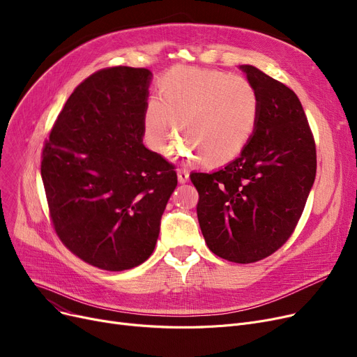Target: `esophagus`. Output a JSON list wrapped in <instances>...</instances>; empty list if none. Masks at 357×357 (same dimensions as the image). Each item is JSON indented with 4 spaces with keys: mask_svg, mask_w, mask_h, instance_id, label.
Here are the masks:
<instances>
[{
    "mask_svg": "<svg viewBox=\"0 0 357 357\" xmlns=\"http://www.w3.org/2000/svg\"><path fill=\"white\" fill-rule=\"evenodd\" d=\"M176 175H178L179 183H186L190 181V174H188V171H185V169H178Z\"/></svg>",
    "mask_w": 357,
    "mask_h": 357,
    "instance_id": "1",
    "label": "esophagus"
}]
</instances>
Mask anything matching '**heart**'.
Returning <instances> with one entry per match:
<instances>
[{
  "instance_id": "obj_1",
  "label": "heart",
  "mask_w": 357,
  "mask_h": 357,
  "mask_svg": "<svg viewBox=\"0 0 357 357\" xmlns=\"http://www.w3.org/2000/svg\"><path fill=\"white\" fill-rule=\"evenodd\" d=\"M159 96H150L143 111L144 137L150 147L166 152L172 121L181 136L174 147L195 150L199 163L218 167L234 160L250 142L259 97L243 77L214 69L174 68L158 82Z\"/></svg>"
}]
</instances>
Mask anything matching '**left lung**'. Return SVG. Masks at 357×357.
Instances as JSON below:
<instances>
[{"label":"left lung","mask_w":357,"mask_h":357,"mask_svg":"<svg viewBox=\"0 0 357 357\" xmlns=\"http://www.w3.org/2000/svg\"><path fill=\"white\" fill-rule=\"evenodd\" d=\"M259 97L255 133L233 162L194 172L197 215L217 256L252 264L276 252L294 233L312 188L315 143L304 108L287 85L241 65Z\"/></svg>","instance_id":"obj_1"}]
</instances>
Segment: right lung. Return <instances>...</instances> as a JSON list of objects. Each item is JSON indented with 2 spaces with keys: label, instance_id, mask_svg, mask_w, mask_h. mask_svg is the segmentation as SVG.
I'll return each instance as SVG.
<instances>
[{
  "label": "right lung",
  "instance_id": "1",
  "mask_svg": "<svg viewBox=\"0 0 357 357\" xmlns=\"http://www.w3.org/2000/svg\"><path fill=\"white\" fill-rule=\"evenodd\" d=\"M152 72L116 66L70 93L42 155L56 234L86 264L111 272L153 253L178 185L174 166L143 144Z\"/></svg>",
  "mask_w": 357,
  "mask_h": 357
}]
</instances>
